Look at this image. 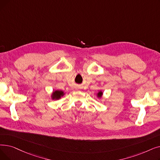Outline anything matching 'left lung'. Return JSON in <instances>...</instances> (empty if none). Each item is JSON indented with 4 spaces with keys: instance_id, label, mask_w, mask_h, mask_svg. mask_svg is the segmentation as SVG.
Wrapping results in <instances>:
<instances>
[{
    "instance_id": "left-lung-1",
    "label": "left lung",
    "mask_w": 160,
    "mask_h": 160,
    "mask_svg": "<svg viewBox=\"0 0 160 160\" xmlns=\"http://www.w3.org/2000/svg\"><path fill=\"white\" fill-rule=\"evenodd\" d=\"M102 95H103V92L101 91V90H99V91H98V93L96 94V96H97V98H99V99H101L102 97Z\"/></svg>"
}]
</instances>
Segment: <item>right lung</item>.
<instances>
[{
    "label": "right lung",
    "instance_id": "add662e5",
    "mask_svg": "<svg viewBox=\"0 0 160 160\" xmlns=\"http://www.w3.org/2000/svg\"><path fill=\"white\" fill-rule=\"evenodd\" d=\"M65 93L62 90H55L51 94V98L52 100H59L62 97L65 95Z\"/></svg>",
    "mask_w": 160,
    "mask_h": 160
}]
</instances>
